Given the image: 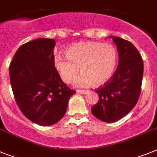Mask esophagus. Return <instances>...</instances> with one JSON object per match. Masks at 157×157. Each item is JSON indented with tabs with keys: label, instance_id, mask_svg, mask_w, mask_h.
Here are the masks:
<instances>
[{
	"label": "esophagus",
	"instance_id": "esophagus-1",
	"mask_svg": "<svg viewBox=\"0 0 157 157\" xmlns=\"http://www.w3.org/2000/svg\"><path fill=\"white\" fill-rule=\"evenodd\" d=\"M76 93H80V94H83V95H85V94H87V93H89V91L88 90H76Z\"/></svg>",
	"mask_w": 157,
	"mask_h": 157
}]
</instances>
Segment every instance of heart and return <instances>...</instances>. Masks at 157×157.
<instances>
[{"mask_svg":"<svg viewBox=\"0 0 157 157\" xmlns=\"http://www.w3.org/2000/svg\"><path fill=\"white\" fill-rule=\"evenodd\" d=\"M66 56L57 54L54 66L64 82L75 81L77 87L104 85L113 76L117 62V52L110 44L99 42H82L72 44L66 50Z\"/></svg>","mask_w":157,"mask_h":157,"instance_id":"1","label":"heart"}]
</instances>
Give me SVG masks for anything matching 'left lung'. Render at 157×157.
Returning <instances> with one entry per match:
<instances>
[{
  "label": "left lung",
  "instance_id": "1",
  "mask_svg": "<svg viewBox=\"0 0 157 157\" xmlns=\"http://www.w3.org/2000/svg\"><path fill=\"white\" fill-rule=\"evenodd\" d=\"M119 52L117 70L109 82L96 90L99 101L91 111L101 121L113 123L135 107L141 90L144 64L141 56L128 40L111 36Z\"/></svg>",
  "mask_w": 157,
  "mask_h": 157
}]
</instances>
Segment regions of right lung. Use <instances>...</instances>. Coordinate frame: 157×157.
Listing matches in <instances>:
<instances>
[{
    "mask_svg": "<svg viewBox=\"0 0 157 157\" xmlns=\"http://www.w3.org/2000/svg\"><path fill=\"white\" fill-rule=\"evenodd\" d=\"M53 39L39 38L22 44L9 66L12 89L20 110L41 126L57 123L76 91L62 81L54 66Z\"/></svg>",
    "mask_w": 157,
    "mask_h": 157,
    "instance_id": "right-lung-1",
    "label": "right lung"
}]
</instances>
